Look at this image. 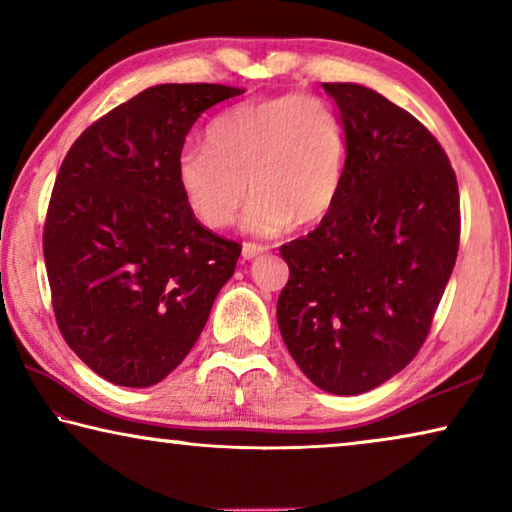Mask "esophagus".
<instances>
[{"label": "esophagus", "mask_w": 512, "mask_h": 512, "mask_svg": "<svg viewBox=\"0 0 512 512\" xmlns=\"http://www.w3.org/2000/svg\"><path fill=\"white\" fill-rule=\"evenodd\" d=\"M262 253H266V246H259V243H243V248H241L243 259H255Z\"/></svg>", "instance_id": "1"}]
</instances>
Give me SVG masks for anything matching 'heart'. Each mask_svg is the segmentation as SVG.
Returning a JSON list of instances; mask_svg holds the SVG:
<instances>
[{"mask_svg": "<svg viewBox=\"0 0 512 512\" xmlns=\"http://www.w3.org/2000/svg\"><path fill=\"white\" fill-rule=\"evenodd\" d=\"M345 177V124L315 94L234 105L207 126V149H186L177 160L179 190L202 225L230 227L250 186L243 227L259 236L324 220L338 207Z\"/></svg>", "mask_w": 512, "mask_h": 512, "instance_id": "b5f03b06", "label": "heart"}]
</instances>
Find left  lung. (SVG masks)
<instances>
[{"instance_id": "8db88e82", "label": "left lung", "mask_w": 512, "mask_h": 512, "mask_svg": "<svg viewBox=\"0 0 512 512\" xmlns=\"http://www.w3.org/2000/svg\"><path fill=\"white\" fill-rule=\"evenodd\" d=\"M324 91L347 131L345 188L319 227L280 246L278 326L312 384L358 395L423 347L460 248V193L446 151L407 110L352 82Z\"/></svg>"}]
</instances>
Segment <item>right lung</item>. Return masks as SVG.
<instances>
[{"label":"right lung","instance_id":"1","mask_svg":"<svg viewBox=\"0 0 512 512\" xmlns=\"http://www.w3.org/2000/svg\"><path fill=\"white\" fill-rule=\"evenodd\" d=\"M243 94L156 85L91 124L68 149L43 230L52 308L96 375L147 388L188 356L241 246L200 225L177 160L202 112Z\"/></svg>","mask_w":512,"mask_h":512}]
</instances>
